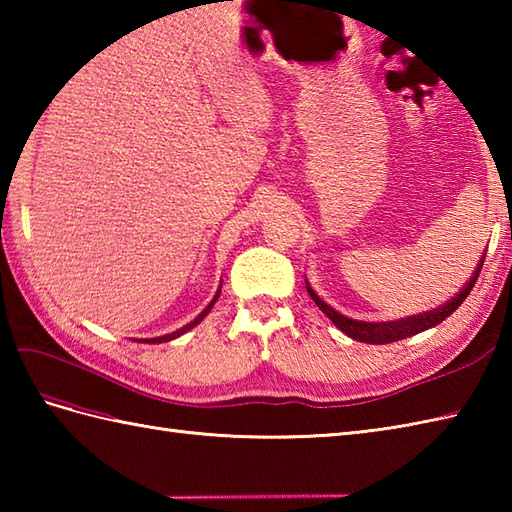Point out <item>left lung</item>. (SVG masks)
Segmentation results:
<instances>
[{"instance_id":"8db88e82","label":"left lung","mask_w":512,"mask_h":512,"mask_svg":"<svg viewBox=\"0 0 512 512\" xmlns=\"http://www.w3.org/2000/svg\"><path fill=\"white\" fill-rule=\"evenodd\" d=\"M482 264H484V257L480 259V264H477L473 277L469 279V284H466L460 292L458 297H453L451 301L444 303V306L436 308V310H429V312H422V314H413V317H407V319H396V321H383V323H369V321H356V319H350L345 317V314L336 312L332 306H328L317 292L312 290L310 281L306 279V288H308V295L312 297V301L317 303V306L321 308V312L328 317L336 328H339L343 334L352 336L354 341H361V343H374V345H385V343H394V341H400V339H407V336H413L418 332H424L433 328V325L442 323L444 319L449 317V314H453L455 310H458L462 306V301L469 297V292L473 290L477 277H480V270H482Z\"/></svg>"}]
</instances>
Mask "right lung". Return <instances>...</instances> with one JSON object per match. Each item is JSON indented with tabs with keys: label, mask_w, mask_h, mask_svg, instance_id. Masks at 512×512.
Wrapping results in <instances>:
<instances>
[{
	"label": "right lung",
	"mask_w": 512,
	"mask_h": 512,
	"mask_svg": "<svg viewBox=\"0 0 512 512\" xmlns=\"http://www.w3.org/2000/svg\"><path fill=\"white\" fill-rule=\"evenodd\" d=\"M220 288H222V286H220ZM220 288H217V292H215V297L211 299V303H209V306H206V308H204V310H202V312L198 314V317H195V319H193V321H191L189 325H184V328H180V330H176V332H171V334H165V336H156V339H145L143 343H167V341H173V339H178V336H180V334H184V332H189L191 328H195V325H198V323H200V321H202V319L206 317V314H209V312H211V308H213V303L217 301V297H220V292H222Z\"/></svg>",
	"instance_id": "right-lung-1"
}]
</instances>
